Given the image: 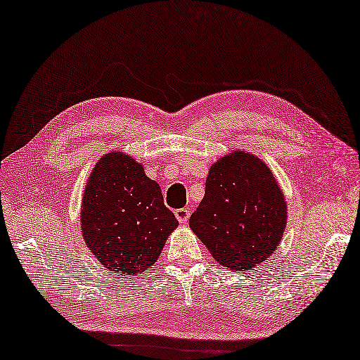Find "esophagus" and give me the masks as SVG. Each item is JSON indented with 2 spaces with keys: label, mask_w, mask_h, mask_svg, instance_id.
Wrapping results in <instances>:
<instances>
[{
  "label": "esophagus",
  "mask_w": 360,
  "mask_h": 360,
  "mask_svg": "<svg viewBox=\"0 0 360 360\" xmlns=\"http://www.w3.org/2000/svg\"><path fill=\"white\" fill-rule=\"evenodd\" d=\"M174 216L179 220V224H186L190 219V210L188 208H179L174 211Z\"/></svg>",
  "instance_id": "obj_1"
}]
</instances>
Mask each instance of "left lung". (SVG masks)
Returning a JSON list of instances; mask_svg holds the SVG:
<instances>
[{"instance_id":"left-lung-1","label":"left lung","mask_w":360,"mask_h":360,"mask_svg":"<svg viewBox=\"0 0 360 360\" xmlns=\"http://www.w3.org/2000/svg\"><path fill=\"white\" fill-rule=\"evenodd\" d=\"M285 222L288 205L268 165L234 150L211 164L205 196L190 217V228L216 262L242 272L269 259Z\"/></svg>"}]
</instances>
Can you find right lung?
I'll use <instances>...</instances> for the list:
<instances>
[{
    "label": "right lung",
    "instance_id": "add662e5",
    "mask_svg": "<svg viewBox=\"0 0 360 360\" xmlns=\"http://www.w3.org/2000/svg\"><path fill=\"white\" fill-rule=\"evenodd\" d=\"M178 225L143 164L122 152L101 156L84 191L80 226L105 268L132 276L150 269Z\"/></svg>",
    "mask_w": 360,
    "mask_h": 360
}]
</instances>
